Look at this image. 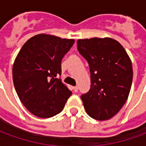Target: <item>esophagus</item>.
<instances>
[{
    "mask_svg": "<svg viewBox=\"0 0 146 146\" xmlns=\"http://www.w3.org/2000/svg\"><path fill=\"white\" fill-rule=\"evenodd\" d=\"M72 89L74 90V92H78V90H79V88H78V86H73L72 87Z\"/></svg>",
    "mask_w": 146,
    "mask_h": 146,
    "instance_id": "1",
    "label": "esophagus"
}]
</instances>
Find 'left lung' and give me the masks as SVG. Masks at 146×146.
I'll use <instances>...</instances> for the list:
<instances>
[{
  "label": "left lung",
  "instance_id": "8db88e82",
  "mask_svg": "<svg viewBox=\"0 0 146 146\" xmlns=\"http://www.w3.org/2000/svg\"><path fill=\"white\" fill-rule=\"evenodd\" d=\"M77 45L90 71V90L81 95L84 108L94 119H110L128 98L133 81L131 60L120 43L111 38L80 39Z\"/></svg>",
  "mask_w": 146,
  "mask_h": 146
}]
</instances>
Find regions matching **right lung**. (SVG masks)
<instances>
[{
  "label": "right lung",
  "mask_w": 146,
  "mask_h": 146,
  "mask_svg": "<svg viewBox=\"0 0 146 146\" xmlns=\"http://www.w3.org/2000/svg\"><path fill=\"white\" fill-rule=\"evenodd\" d=\"M75 43L73 39L39 34L30 38L13 67L17 95L29 112L47 118L62 111L72 93L61 79V61Z\"/></svg>",
  "instance_id": "1"
}]
</instances>
